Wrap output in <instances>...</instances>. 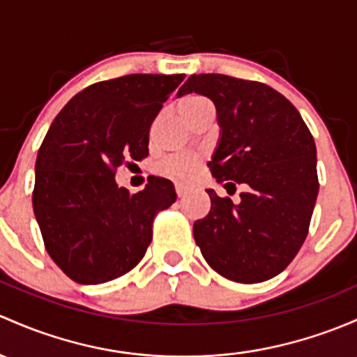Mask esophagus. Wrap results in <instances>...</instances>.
I'll list each match as a JSON object with an SVG mask.
<instances>
[{
  "label": "esophagus",
  "mask_w": 357,
  "mask_h": 357,
  "mask_svg": "<svg viewBox=\"0 0 357 357\" xmlns=\"http://www.w3.org/2000/svg\"><path fill=\"white\" fill-rule=\"evenodd\" d=\"M176 193H178L179 198H183L186 193H188V186L181 185V183H176Z\"/></svg>",
  "instance_id": "1"
}]
</instances>
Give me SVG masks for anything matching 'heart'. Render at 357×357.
<instances>
[{
  "label": "heart",
  "instance_id": "b5f03b06",
  "mask_svg": "<svg viewBox=\"0 0 357 357\" xmlns=\"http://www.w3.org/2000/svg\"><path fill=\"white\" fill-rule=\"evenodd\" d=\"M208 100L204 99L200 96H186L185 99L179 100V112H186L195 109V107H200L204 104H207ZM202 159L195 153H181V155H172L169 157L160 166V171L164 174L172 176V178L178 179H191L200 169Z\"/></svg>",
  "mask_w": 357,
  "mask_h": 357
}]
</instances>
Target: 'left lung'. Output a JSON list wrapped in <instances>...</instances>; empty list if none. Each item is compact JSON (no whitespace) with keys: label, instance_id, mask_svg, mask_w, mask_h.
Returning <instances> with one entry per match:
<instances>
[{"label":"left lung","instance_id":"1","mask_svg":"<svg viewBox=\"0 0 357 357\" xmlns=\"http://www.w3.org/2000/svg\"><path fill=\"white\" fill-rule=\"evenodd\" d=\"M191 92L217 111L213 178L245 186L238 204L207 190L212 207L193 224L195 241L226 279L264 282L291 264L307 236L318 197L314 140L298 109L260 82L191 75L178 97Z\"/></svg>","mask_w":357,"mask_h":357}]
</instances>
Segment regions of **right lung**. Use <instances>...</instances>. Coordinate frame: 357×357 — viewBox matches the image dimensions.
<instances>
[{
  "label": "right lung",
  "mask_w": 357,
  "mask_h": 357,
  "mask_svg": "<svg viewBox=\"0 0 357 357\" xmlns=\"http://www.w3.org/2000/svg\"><path fill=\"white\" fill-rule=\"evenodd\" d=\"M185 75H126L84 89L56 116L36 160L32 205L47 253L78 284L130 272L176 202L169 179L130 195L116 169L149 155V131Z\"/></svg>",
  "instance_id": "obj_1"
}]
</instances>
